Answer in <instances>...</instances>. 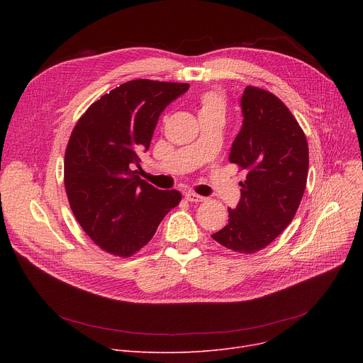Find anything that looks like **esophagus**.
<instances>
[{
    "label": "esophagus",
    "mask_w": 363,
    "mask_h": 363,
    "mask_svg": "<svg viewBox=\"0 0 363 363\" xmlns=\"http://www.w3.org/2000/svg\"><path fill=\"white\" fill-rule=\"evenodd\" d=\"M185 199H186L188 201H193V203H200V201H204V200H206L203 196H199V194H196V193H193V191L185 193Z\"/></svg>",
    "instance_id": "obj_1"
}]
</instances>
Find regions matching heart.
Segmentation results:
<instances>
[{
	"mask_svg": "<svg viewBox=\"0 0 363 363\" xmlns=\"http://www.w3.org/2000/svg\"><path fill=\"white\" fill-rule=\"evenodd\" d=\"M225 103L222 97L216 92H206L200 97V107H199V116L207 113H223Z\"/></svg>",
	"mask_w": 363,
	"mask_h": 363,
	"instance_id": "b5f03b06",
	"label": "heart"
}]
</instances>
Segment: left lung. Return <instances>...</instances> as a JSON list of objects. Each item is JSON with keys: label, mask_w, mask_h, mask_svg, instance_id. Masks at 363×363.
I'll return each mask as SVG.
<instances>
[{"label": "left lung", "mask_w": 363, "mask_h": 363, "mask_svg": "<svg viewBox=\"0 0 363 363\" xmlns=\"http://www.w3.org/2000/svg\"><path fill=\"white\" fill-rule=\"evenodd\" d=\"M242 126L230 162L247 170L241 199L212 238L237 253H256L293 220L308 181L309 148L300 125L277 95L247 86Z\"/></svg>", "instance_id": "8db88e82"}]
</instances>
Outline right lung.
Here are the masks:
<instances>
[{"mask_svg":"<svg viewBox=\"0 0 363 363\" xmlns=\"http://www.w3.org/2000/svg\"><path fill=\"white\" fill-rule=\"evenodd\" d=\"M188 84L135 79L92 103L72 130L65 155V186L82 230L110 255L129 257L157 231L181 201L137 174L159 116Z\"/></svg>","mask_w":363,"mask_h":363,"instance_id":"1","label":"right lung"}]
</instances>
